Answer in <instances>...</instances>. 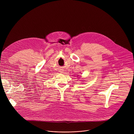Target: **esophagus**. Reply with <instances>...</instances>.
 <instances>
[{
	"label": "esophagus",
	"mask_w": 134,
	"mask_h": 134,
	"mask_svg": "<svg viewBox=\"0 0 134 134\" xmlns=\"http://www.w3.org/2000/svg\"><path fill=\"white\" fill-rule=\"evenodd\" d=\"M64 71L63 69H60V72H62H62H64Z\"/></svg>",
	"instance_id": "34e87169"
}]
</instances>
